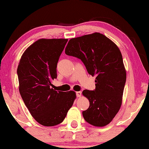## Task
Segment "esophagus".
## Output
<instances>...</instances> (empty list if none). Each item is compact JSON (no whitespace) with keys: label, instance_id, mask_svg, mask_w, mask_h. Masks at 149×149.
I'll use <instances>...</instances> for the list:
<instances>
[{"label":"esophagus","instance_id":"obj_1","mask_svg":"<svg viewBox=\"0 0 149 149\" xmlns=\"http://www.w3.org/2000/svg\"><path fill=\"white\" fill-rule=\"evenodd\" d=\"M76 95L78 97H80L82 95V92L81 91H77L76 92Z\"/></svg>","mask_w":149,"mask_h":149}]
</instances>
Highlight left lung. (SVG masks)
Returning a JSON list of instances; mask_svg holds the SVG:
<instances>
[{
	"mask_svg": "<svg viewBox=\"0 0 149 149\" xmlns=\"http://www.w3.org/2000/svg\"><path fill=\"white\" fill-rule=\"evenodd\" d=\"M65 54L80 59L88 73L96 76L95 89L82 91L90 104L82 112L84 120L94 127L109 125L121 107L127 79L120 49L104 34L95 32L70 39Z\"/></svg>",
	"mask_w": 149,
	"mask_h": 149,
	"instance_id": "obj_1",
	"label": "left lung"
}]
</instances>
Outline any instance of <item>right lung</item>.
<instances>
[{"instance_id": "1", "label": "right lung", "mask_w": 149, "mask_h": 149, "mask_svg": "<svg viewBox=\"0 0 149 149\" xmlns=\"http://www.w3.org/2000/svg\"><path fill=\"white\" fill-rule=\"evenodd\" d=\"M68 39H39L24 51L17 73L19 92L34 119L45 127L61 124L76 98V92L56 91L52 80Z\"/></svg>"}]
</instances>
